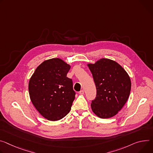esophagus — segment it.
Here are the masks:
<instances>
[{
    "mask_svg": "<svg viewBox=\"0 0 153 153\" xmlns=\"http://www.w3.org/2000/svg\"><path fill=\"white\" fill-rule=\"evenodd\" d=\"M79 94H80V95H83V94H84V90H80V91H79Z\"/></svg>",
    "mask_w": 153,
    "mask_h": 153,
    "instance_id": "34e87169",
    "label": "esophagus"
}]
</instances>
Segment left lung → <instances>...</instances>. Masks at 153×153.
I'll return each mask as SVG.
<instances>
[{
  "instance_id": "8db88e82",
  "label": "left lung",
  "mask_w": 153,
  "mask_h": 153,
  "mask_svg": "<svg viewBox=\"0 0 153 153\" xmlns=\"http://www.w3.org/2000/svg\"><path fill=\"white\" fill-rule=\"evenodd\" d=\"M87 66L97 91L91 104L93 112L101 118L114 117L129 98L131 88L129 74L120 64L108 59H101Z\"/></svg>"
}]
</instances>
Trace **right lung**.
<instances>
[{
	"label": "right lung",
	"mask_w": 153,
	"mask_h": 153,
	"mask_svg": "<svg viewBox=\"0 0 153 153\" xmlns=\"http://www.w3.org/2000/svg\"><path fill=\"white\" fill-rule=\"evenodd\" d=\"M71 65L59 58L46 60L35 69L29 82L30 100L44 118L58 121L71 110L75 98L72 80L66 77Z\"/></svg>",
	"instance_id": "add662e5"
}]
</instances>
